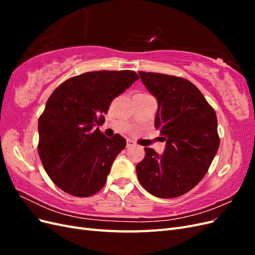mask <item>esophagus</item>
Masks as SVG:
<instances>
[{"mask_svg": "<svg viewBox=\"0 0 255 255\" xmlns=\"http://www.w3.org/2000/svg\"><path fill=\"white\" fill-rule=\"evenodd\" d=\"M133 145H135V142L133 140L130 139L127 140V148H129V146H133Z\"/></svg>", "mask_w": 255, "mask_h": 255, "instance_id": "esophagus-1", "label": "esophagus"}]
</instances>
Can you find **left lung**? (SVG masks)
I'll return each instance as SVG.
<instances>
[{"instance_id":"obj_1","label":"left lung","mask_w":255,"mask_h":255,"mask_svg":"<svg viewBox=\"0 0 255 255\" xmlns=\"http://www.w3.org/2000/svg\"><path fill=\"white\" fill-rule=\"evenodd\" d=\"M140 79L156 98L155 128L164 136L161 155L144 148L136 166L141 186L157 198L186 194L202 180L218 151L217 116L194 84L179 76L139 71Z\"/></svg>"}]
</instances>
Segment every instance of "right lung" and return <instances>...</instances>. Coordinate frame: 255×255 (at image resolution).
<instances>
[{"label":"right lung","mask_w":255,"mask_h":255,"mask_svg":"<svg viewBox=\"0 0 255 255\" xmlns=\"http://www.w3.org/2000/svg\"><path fill=\"white\" fill-rule=\"evenodd\" d=\"M139 79L134 71H94L65 81L53 91L38 120V153L45 172L69 195L101 190L127 140L99 128L113 100Z\"/></svg>","instance_id":"add662e5"}]
</instances>
